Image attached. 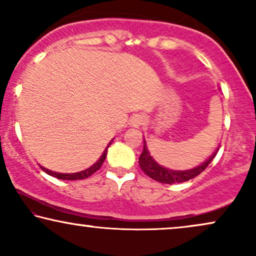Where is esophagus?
Returning <instances> with one entry per match:
<instances>
[{
  "mask_svg": "<svg viewBox=\"0 0 256 256\" xmlns=\"http://www.w3.org/2000/svg\"><path fill=\"white\" fill-rule=\"evenodd\" d=\"M144 120H145L144 116L140 114H134V117L131 118V125L134 126V128H139V126L142 125Z\"/></svg>",
  "mask_w": 256,
  "mask_h": 256,
  "instance_id": "34e87169",
  "label": "esophagus"
}]
</instances>
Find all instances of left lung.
<instances>
[{"mask_svg": "<svg viewBox=\"0 0 256 256\" xmlns=\"http://www.w3.org/2000/svg\"><path fill=\"white\" fill-rule=\"evenodd\" d=\"M216 156V152H214L206 162L200 164L199 166H196L194 168L185 170V171H176V170L168 168L156 162L154 158L151 156V153H150L148 145H146V142L144 139V148H142V153L140 156H139V166H140V168L145 172L146 176H148L150 178H152L153 180H156V182H184L190 179H193L194 176H199L202 171H205V168L210 165V162H212Z\"/></svg>", "mask_w": 256, "mask_h": 256, "instance_id": "1", "label": "left lung"}]
</instances>
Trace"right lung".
<instances>
[{
	"label": "right lung",
	"mask_w": 256,
	"mask_h": 256,
	"mask_svg": "<svg viewBox=\"0 0 256 256\" xmlns=\"http://www.w3.org/2000/svg\"><path fill=\"white\" fill-rule=\"evenodd\" d=\"M111 142H112V140H111ZM108 145H111V142H110V144H108ZM108 148H106V150H105V151H104L103 154L100 156V158L98 159L97 162H94L92 166H91V168L84 170V171H80V172H77V173H71V174H68V173H57V172H52V171H50V170H48V168H42V166H40V168H42L43 171L46 172V173H48V174H49V176H54V178H57V179H62V180H80V179H86V178H88V176H92L94 172L98 171V170L100 168V166L103 165L104 160H105V158H106V154H108Z\"/></svg>",
	"instance_id": "add662e5"
}]
</instances>
